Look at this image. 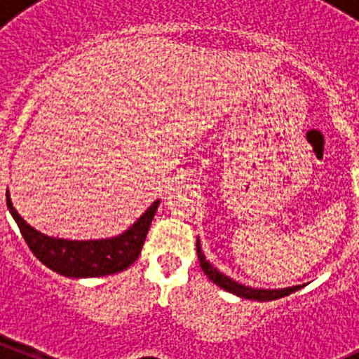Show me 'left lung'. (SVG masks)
Instances as JSON below:
<instances>
[{
  "mask_svg": "<svg viewBox=\"0 0 359 359\" xmlns=\"http://www.w3.org/2000/svg\"><path fill=\"white\" fill-rule=\"evenodd\" d=\"M196 252H198V259H200V266L203 269V273L208 276V280H212L213 283L219 285L220 288H224L226 292L234 293L238 297H243V299H252V300H260V302H266V300H276L281 299V297H287L290 293L300 290V285L297 287H288V288H280V290H266V288H252V287H245V285L238 283V281L231 280L229 276L222 274L220 271H217L212 264L206 260L205 253L200 247V240H196Z\"/></svg>",
  "mask_w": 359,
  "mask_h": 359,
  "instance_id": "1",
  "label": "left lung"
}]
</instances>
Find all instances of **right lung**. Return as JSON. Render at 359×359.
<instances>
[{
	"instance_id": "obj_1",
	"label": "right lung",
	"mask_w": 359,
	"mask_h": 359,
	"mask_svg": "<svg viewBox=\"0 0 359 359\" xmlns=\"http://www.w3.org/2000/svg\"><path fill=\"white\" fill-rule=\"evenodd\" d=\"M6 205L27 247L46 267L69 278H97L121 273L139 259L159 200L154 201L140 215V219H137V222H133V226H130L119 236L88 241L46 236L29 226L17 213L8 193H6Z\"/></svg>"
}]
</instances>
